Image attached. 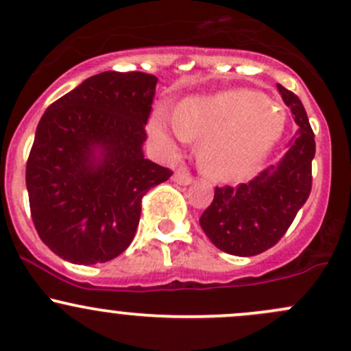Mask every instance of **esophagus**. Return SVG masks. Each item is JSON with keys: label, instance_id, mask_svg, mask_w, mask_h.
Listing matches in <instances>:
<instances>
[{"label": "esophagus", "instance_id": "esophagus-1", "mask_svg": "<svg viewBox=\"0 0 351 351\" xmlns=\"http://www.w3.org/2000/svg\"><path fill=\"white\" fill-rule=\"evenodd\" d=\"M172 180L179 184V186H191L192 184V176L187 171H177L172 176Z\"/></svg>", "mask_w": 351, "mask_h": 351}]
</instances>
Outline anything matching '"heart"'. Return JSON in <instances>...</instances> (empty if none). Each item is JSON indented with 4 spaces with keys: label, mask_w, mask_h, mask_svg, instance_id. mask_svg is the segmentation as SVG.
Returning <instances> with one entry per match:
<instances>
[{
    "label": "heart",
    "mask_w": 351,
    "mask_h": 351,
    "mask_svg": "<svg viewBox=\"0 0 351 351\" xmlns=\"http://www.w3.org/2000/svg\"><path fill=\"white\" fill-rule=\"evenodd\" d=\"M286 114L276 101L252 90H226L207 97H189L177 105L174 125L157 114L150 137L167 152L179 144L201 141V171L217 182L250 177L267 159L285 132Z\"/></svg>",
    "instance_id": "1"
}]
</instances>
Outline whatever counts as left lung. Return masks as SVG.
I'll use <instances>...</instances> for the list:
<instances>
[{
    "instance_id": "left-lung-1",
    "label": "left lung",
    "mask_w": 351,
    "mask_h": 351,
    "mask_svg": "<svg viewBox=\"0 0 351 351\" xmlns=\"http://www.w3.org/2000/svg\"><path fill=\"white\" fill-rule=\"evenodd\" d=\"M281 99L295 115L296 138L280 162L239 187H216L199 224L217 250L256 256L278 243L291 226L311 191L315 135L303 104L278 85Z\"/></svg>"
}]
</instances>
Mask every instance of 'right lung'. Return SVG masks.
Here are the masks:
<instances>
[{"label":"right lung","instance_id":"obj_1","mask_svg":"<svg viewBox=\"0 0 351 351\" xmlns=\"http://www.w3.org/2000/svg\"><path fill=\"white\" fill-rule=\"evenodd\" d=\"M157 77L104 71L41 117L26 164L40 239L73 265H95L129 247L141 199L172 172L145 159V123Z\"/></svg>","mask_w":351,"mask_h":351}]
</instances>
